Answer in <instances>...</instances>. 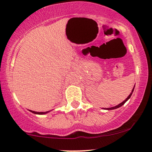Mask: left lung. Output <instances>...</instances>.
<instances>
[{
    "label": "left lung",
    "instance_id": "left-lung-1",
    "mask_svg": "<svg viewBox=\"0 0 152 152\" xmlns=\"http://www.w3.org/2000/svg\"><path fill=\"white\" fill-rule=\"evenodd\" d=\"M134 88H135V85H134V88H133V89H132V93H131L130 94H129V96H128L127 97H126L125 100H124L123 102H121V103H120V104H118V105H116V106H115V107H111V108H106V109H106V110H113V109H118V108H119V107H122V105H124V104L127 101L128 99L130 98L131 96H132V93H133V92H134Z\"/></svg>",
    "mask_w": 152,
    "mask_h": 152
}]
</instances>
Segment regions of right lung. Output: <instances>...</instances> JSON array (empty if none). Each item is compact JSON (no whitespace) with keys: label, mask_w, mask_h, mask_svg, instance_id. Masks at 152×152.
Masks as SVG:
<instances>
[{"label":"right lung","mask_w":152,"mask_h":152,"mask_svg":"<svg viewBox=\"0 0 152 152\" xmlns=\"http://www.w3.org/2000/svg\"><path fill=\"white\" fill-rule=\"evenodd\" d=\"M30 112H32V113H34V114H38V115H43V114H46L48 113H49L50 111H45V112H37V111H31V110H29Z\"/></svg>","instance_id":"right-lung-1"}]
</instances>
